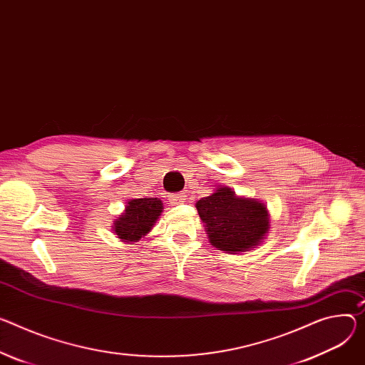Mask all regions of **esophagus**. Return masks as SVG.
<instances>
[{
	"instance_id": "1",
	"label": "esophagus",
	"mask_w": 365,
	"mask_h": 365,
	"mask_svg": "<svg viewBox=\"0 0 365 365\" xmlns=\"http://www.w3.org/2000/svg\"><path fill=\"white\" fill-rule=\"evenodd\" d=\"M170 204L172 205H179V204H182V202H185V195H182V193H175V195H170Z\"/></svg>"
}]
</instances>
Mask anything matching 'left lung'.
<instances>
[{"label": "left lung", "mask_w": 365, "mask_h": 365, "mask_svg": "<svg viewBox=\"0 0 365 365\" xmlns=\"http://www.w3.org/2000/svg\"><path fill=\"white\" fill-rule=\"evenodd\" d=\"M195 207L205 224L210 243L218 250L249 252L269 233L271 221L267 205L255 197L239 196L228 186H218Z\"/></svg>", "instance_id": "left-lung-1"}]
</instances>
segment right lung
<instances>
[{"instance_id": "right-lung-1", "label": "right lung", "mask_w": 365, "mask_h": 365, "mask_svg": "<svg viewBox=\"0 0 365 365\" xmlns=\"http://www.w3.org/2000/svg\"><path fill=\"white\" fill-rule=\"evenodd\" d=\"M163 212V202L158 197L129 200L123 212L113 221L112 230L120 242L134 245L144 239Z\"/></svg>"}]
</instances>
